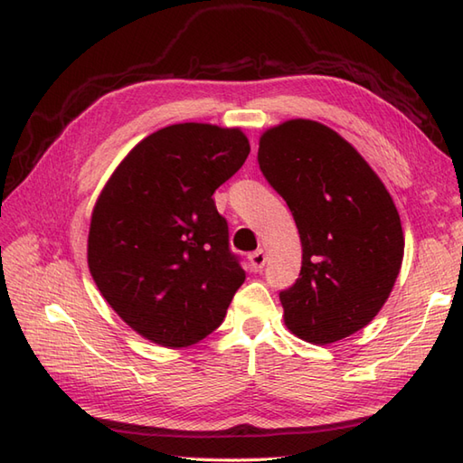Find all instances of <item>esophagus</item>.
Masks as SVG:
<instances>
[{"mask_svg": "<svg viewBox=\"0 0 463 463\" xmlns=\"http://www.w3.org/2000/svg\"><path fill=\"white\" fill-rule=\"evenodd\" d=\"M249 260H250V269H252L254 272H259V270H262L264 264H267V254H264L262 249H259V250H254V252L250 254Z\"/></svg>", "mask_w": 463, "mask_h": 463, "instance_id": "esophagus-1", "label": "esophagus"}]
</instances>
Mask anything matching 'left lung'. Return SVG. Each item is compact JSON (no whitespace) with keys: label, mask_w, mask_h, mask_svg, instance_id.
Instances as JSON below:
<instances>
[{"label":"left lung","mask_w":463,"mask_h":463,"mask_svg":"<svg viewBox=\"0 0 463 463\" xmlns=\"http://www.w3.org/2000/svg\"><path fill=\"white\" fill-rule=\"evenodd\" d=\"M259 165L297 222L302 269L280 292L298 338L330 344L388 300L404 259L400 214L362 155L326 125L292 119L260 137Z\"/></svg>","instance_id":"left-lung-1"}]
</instances>
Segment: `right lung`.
<instances>
[{
	"label": "right lung",
	"instance_id": "1",
	"mask_svg": "<svg viewBox=\"0 0 463 463\" xmlns=\"http://www.w3.org/2000/svg\"><path fill=\"white\" fill-rule=\"evenodd\" d=\"M241 129L179 123L146 137L95 203L91 277L141 336L184 348L221 326L244 282L213 193L247 161Z\"/></svg>",
	"mask_w": 463,
	"mask_h": 463
}]
</instances>
